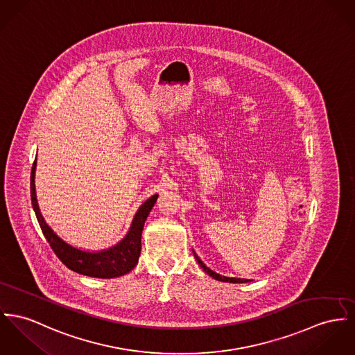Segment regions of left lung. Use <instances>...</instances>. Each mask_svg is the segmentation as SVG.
Wrapping results in <instances>:
<instances>
[{"mask_svg": "<svg viewBox=\"0 0 355 355\" xmlns=\"http://www.w3.org/2000/svg\"><path fill=\"white\" fill-rule=\"evenodd\" d=\"M196 259H197V262H198V265L202 268V270L205 272L207 274H209L211 277H214L215 279H218V281H223V282H232V284H242V282H248L250 279H245V278H231V277H224V275H220V274L215 273V272H212L209 268H207L204 263H202V261L196 255Z\"/></svg>", "mask_w": 355, "mask_h": 355, "instance_id": "1", "label": "left lung"}]
</instances>
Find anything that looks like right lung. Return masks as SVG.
Returning <instances> with one entry per match:
<instances>
[{
	"label": "right lung",
	"instance_id": "1",
	"mask_svg": "<svg viewBox=\"0 0 355 355\" xmlns=\"http://www.w3.org/2000/svg\"><path fill=\"white\" fill-rule=\"evenodd\" d=\"M35 170H36V159L32 164V170H31L32 207L35 209L39 225L46 239L49 241L56 257L63 262V265H66L73 272L89 275V277H97V278H113V277H120V275L130 273L137 266L139 255L141 251L140 241H141V231L144 227V221L148 216L151 208L154 207L158 196L155 194L150 197L139 208L127 236L119 245L101 252H85L63 242L46 224L36 200Z\"/></svg>",
	"mask_w": 355,
	"mask_h": 355
}]
</instances>
